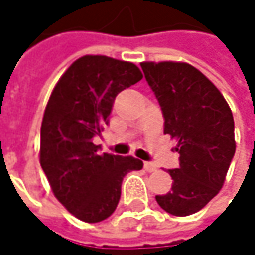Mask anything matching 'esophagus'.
Instances as JSON below:
<instances>
[{
  "instance_id": "34e87169",
  "label": "esophagus",
  "mask_w": 255,
  "mask_h": 255,
  "mask_svg": "<svg viewBox=\"0 0 255 255\" xmlns=\"http://www.w3.org/2000/svg\"><path fill=\"white\" fill-rule=\"evenodd\" d=\"M143 169H145L146 172H155V170H157V166H155L154 163H151V161H145V163H143Z\"/></svg>"
}]
</instances>
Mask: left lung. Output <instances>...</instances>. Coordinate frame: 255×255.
Returning a JSON list of instances; mask_svg holds the SVG:
<instances>
[{"instance_id":"1","label":"left lung","mask_w":255,"mask_h":255,"mask_svg":"<svg viewBox=\"0 0 255 255\" xmlns=\"http://www.w3.org/2000/svg\"><path fill=\"white\" fill-rule=\"evenodd\" d=\"M164 117V133L177 141L179 167L170 169L172 191L155 195L173 216H189L222 189L235 155V123L220 91L186 63H141Z\"/></svg>"}]
</instances>
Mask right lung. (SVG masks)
I'll list each match as a JSON object with an SVG mask.
<instances>
[{"mask_svg":"<svg viewBox=\"0 0 255 255\" xmlns=\"http://www.w3.org/2000/svg\"><path fill=\"white\" fill-rule=\"evenodd\" d=\"M142 79L128 61L106 55L76 60L57 82L41 126V167L57 200L78 219L97 223L119 204L122 180L141 160L104 152L92 142L109 125L119 92Z\"/></svg>","mask_w":255,"mask_h":255,"instance_id":"1","label":"right lung"}]
</instances>
